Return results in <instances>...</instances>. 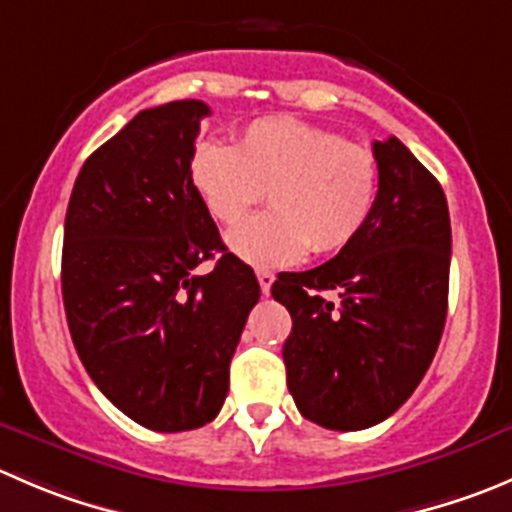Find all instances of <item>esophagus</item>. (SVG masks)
I'll return each instance as SVG.
<instances>
[{"label": "esophagus", "instance_id": "esophagus-1", "mask_svg": "<svg viewBox=\"0 0 512 512\" xmlns=\"http://www.w3.org/2000/svg\"><path fill=\"white\" fill-rule=\"evenodd\" d=\"M257 282H260V290L262 295H270V287L275 282V275L270 270H257Z\"/></svg>", "mask_w": 512, "mask_h": 512}]
</instances>
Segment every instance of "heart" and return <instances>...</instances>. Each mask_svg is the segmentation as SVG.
I'll list each match as a JSON object with an SVG mask.
<instances>
[{"label": "heart", "instance_id": "heart-1", "mask_svg": "<svg viewBox=\"0 0 512 512\" xmlns=\"http://www.w3.org/2000/svg\"><path fill=\"white\" fill-rule=\"evenodd\" d=\"M190 182L210 215L237 225L265 197L275 210L227 235L232 255L255 267H285L307 252H340L365 230L380 192L375 152L297 119L247 124L237 145L197 142Z\"/></svg>", "mask_w": 512, "mask_h": 512}]
</instances>
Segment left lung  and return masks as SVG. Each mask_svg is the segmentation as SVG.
<instances>
[{"label":"left lung","instance_id":"8db88e82","mask_svg":"<svg viewBox=\"0 0 512 512\" xmlns=\"http://www.w3.org/2000/svg\"><path fill=\"white\" fill-rule=\"evenodd\" d=\"M372 152L380 192L365 230L325 265L272 285L292 317L282 357L297 410L342 433L382 423L415 393L448 315L443 187L398 137Z\"/></svg>","mask_w":512,"mask_h":512}]
</instances>
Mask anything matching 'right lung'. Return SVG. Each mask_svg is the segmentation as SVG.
<instances>
[{
  "label": "right lung",
  "mask_w": 512,
  "mask_h": 512,
  "mask_svg": "<svg viewBox=\"0 0 512 512\" xmlns=\"http://www.w3.org/2000/svg\"><path fill=\"white\" fill-rule=\"evenodd\" d=\"M207 114L200 99L142 109L87 157L64 217L62 297L79 360L114 408L157 433L217 418L260 300L190 182ZM215 251L216 270L197 276Z\"/></svg>",
  "instance_id": "1"
}]
</instances>
